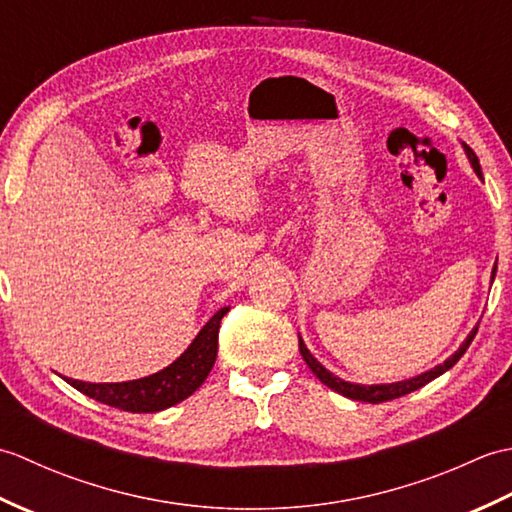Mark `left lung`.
<instances>
[{
    "label": "left lung",
    "mask_w": 512,
    "mask_h": 512,
    "mask_svg": "<svg viewBox=\"0 0 512 512\" xmlns=\"http://www.w3.org/2000/svg\"><path fill=\"white\" fill-rule=\"evenodd\" d=\"M462 147H464L466 158H469V162H471L473 171L477 173V178H482L480 160H477L475 151L469 145H464V143H462ZM495 273H497V264H495L493 273H491V281L495 279ZM477 328H480V323H477L475 328L471 330V334L466 336L464 343L458 347V352H453L444 363L436 365L433 369H427V372H422V374L413 376V378L398 380V383H385V385H358V383H347V380L334 376L330 369H325L317 361V358L310 354L306 343H303V339H301V334H299V352L303 356V361H306V365L312 369V374L317 376L323 385H328L330 389H334L336 394H341L345 398H352V400H363V402H372V405H378V402H387V400H394V398H400V396H407V394H411V391H416V389L424 387L427 383H431L433 378H438L444 372H449V369L460 361L462 354L469 350V345H471V341L475 339V334H477Z\"/></svg>",
    "instance_id": "8db88e82"
}]
</instances>
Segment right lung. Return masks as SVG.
I'll return each instance as SVG.
<instances>
[{"label":"right lung","instance_id":"1","mask_svg":"<svg viewBox=\"0 0 512 512\" xmlns=\"http://www.w3.org/2000/svg\"><path fill=\"white\" fill-rule=\"evenodd\" d=\"M231 308H220L209 323L198 332L191 345L184 350L176 361L167 365L160 372L125 380V383H83V380L65 378L63 380L81 394L103 402L123 411L132 413H154L178 405L184 398H189L198 389L209 372L213 369L217 356V332L220 321Z\"/></svg>","mask_w":512,"mask_h":512}]
</instances>
